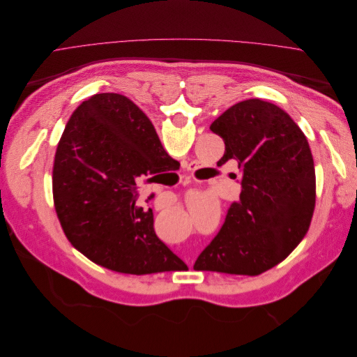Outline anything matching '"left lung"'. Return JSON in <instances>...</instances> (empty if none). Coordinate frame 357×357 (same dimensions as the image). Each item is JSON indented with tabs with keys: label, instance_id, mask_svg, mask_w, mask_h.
<instances>
[{
	"label": "left lung",
	"instance_id": "left-lung-1",
	"mask_svg": "<svg viewBox=\"0 0 357 357\" xmlns=\"http://www.w3.org/2000/svg\"><path fill=\"white\" fill-rule=\"evenodd\" d=\"M210 129L225 142L223 164H238L243 189L193 268L257 275L286 259L310 228L314 160L291 117L262 100L232 105Z\"/></svg>",
	"mask_w": 357,
	"mask_h": 357
}]
</instances>
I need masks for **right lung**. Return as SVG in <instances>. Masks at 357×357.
Returning <instances> with one entry per match:
<instances>
[{
	"mask_svg": "<svg viewBox=\"0 0 357 357\" xmlns=\"http://www.w3.org/2000/svg\"><path fill=\"white\" fill-rule=\"evenodd\" d=\"M172 158L149 117L119 93H96L71 114L55 155L53 202L70 243L92 262L123 274L183 265L153 229L138 185ZM155 195L152 193L146 202Z\"/></svg>",
	"mask_w": 357,
	"mask_h": 357,
	"instance_id": "right-lung-1",
	"label": "right lung"
}]
</instances>
